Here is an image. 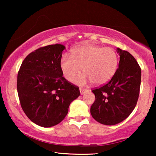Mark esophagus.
<instances>
[{
  "label": "esophagus",
  "mask_w": 156,
  "mask_h": 156,
  "mask_svg": "<svg viewBox=\"0 0 156 156\" xmlns=\"http://www.w3.org/2000/svg\"><path fill=\"white\" fill-rule=\"evenodd\" d=\"M80 93H81V94H84L85 93V92H87V89H83V88H80Z\"/></svg>",
  "instance_id": "obj_1"
}]
</instances>
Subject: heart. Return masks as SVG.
Wrapping results in <instances>:
<instances>
[{
    "mask_svg": "<svg viewBox=\"0 0 156 156\" xmlns=\"http://www.w3.org/2000/svg\"><path fill=\"white\" fill-rule=\"evenodd\" d=\"M119 66V56L112 48L84 44L74 48L72 56L64 54L60 59L62 74L67 80L79 76L82 69L84 77L74 79L77 84L91 82L96 85L107 83L116 73Z\"/></svg>",
    "mask_w": 156,
    "mask_h": 156,
    "instance_id": "1",
    "label": "heart"
}]
</instances>
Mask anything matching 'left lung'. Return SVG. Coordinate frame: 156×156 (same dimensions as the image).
Segmentation results:
<instances>
[{
	"label": "left lung",
	"mask_w": 156,
	"mask_h": 156,
	"mask_svg": "<svg viewBox=\"0 0 156 156\" xmlns=\"http://www.w3.org/2000/svg\"><path fill=\"white\" fill-rule=\"evenodd\" d=\"M120 56L119 68L111 80L94 89L95 101L91 116L104 125H115L127 118L137 104L140 92L141 69L129 52L117 48Z\"/></svg>",
	"instance_id": "obj_1"
}]
</instances>
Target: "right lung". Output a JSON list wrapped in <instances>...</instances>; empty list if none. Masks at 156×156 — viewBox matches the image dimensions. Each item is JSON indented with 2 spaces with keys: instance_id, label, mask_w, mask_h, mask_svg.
<instances>
[{
  "instance_id": "1",
  "label": "right lung",
  "mask_w": 156,
  "mask_h": 156,
  "mask_svg": "<svg viewBox=\"0 0 156 156\" xmlns=\"http://www.w3.org/2000/svg\"><path fill=\"white\" fill-rule=\"evenodd\" d=\"M65 47H42L25 57L20 67L17 89L23 112L35 124L51 127L60 123L69 104L80 95L79 87L63 77L60 59Z\"/></svg>"
}]
</instances>
